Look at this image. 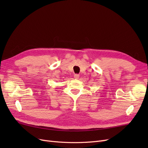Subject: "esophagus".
<instances>
[{"label":"esophagus","mask_w":148,"mask_h":148,"mask_svg":"<svg viewBox=\"0 0 148 148\" xmlns=\"http://www.w3.org/2000/svg\"><path fill=\"white\" fill-rule=\"evenodd\" d=\"M74 78L75 79H78L79 78V75H78V74H75L74 75Z\"/></svg>","instance_id":"esophagus-1"}]
</instances>
